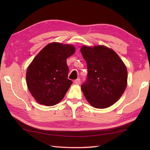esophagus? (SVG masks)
I'll return each instance as SVG.
<instances>
[{
  "mask_svg": "<svg viewBox=\"0 0 150 150\" xmlns=\"http://www.w3.org/2000/svg\"><path fill=\"white\" fill-rule=\"evenodd\" d=\"M74 83H75V84H77V85H79V84H81V79H77V80H75V81H74Z\"/></svg>",
  "mask_w": 150,
  "mask_h": 150,
  "instance_id": "esophagus-1",
  "label": "esophagus"
}]
</instances>
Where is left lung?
Masks as SVG:
<instances>
[{"label":"left lung","mask_w":150,"mask_h":150,"mask_svg":"<svg viewBox=\"0 0 150 150\" xmlns=\"http://www.w3.org/2000/svg\"><path fill=\"white\" fill-rule=\"evenodd\" d=\"M81 52L88 71L87 81L81 86L86 99L98 109L112 106L128 84L126 65L114 50L105 46H82Z\"/></svg>","instance_id":"obj_1"}]
</instances>
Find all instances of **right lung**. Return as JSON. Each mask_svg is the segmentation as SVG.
I'll return each mask as SVG.
<instances>
[{
  "mask_svg": "<svg viewBox=\"0 0 150 150\" xmlns=\"http://www.w3.org/2000/svg\"><path fill=\"white\" fill-rule=\"evenodd\" d=\"M75 52L72 44L51 42L35 57L26 71L28 90L38 103L52 106L61 101L72 84L66 59Z\"/></svg>",
  "mask_w": 150,
  "mask_h": 150,
  "instance_id": "obj_1",
  "label": "right lung"
}]
</instances>
